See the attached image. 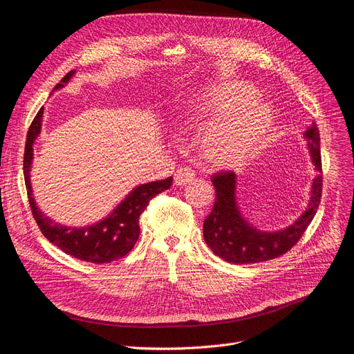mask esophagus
Instances as JSON below:
<instances>
[{
	"label": "esophagus",
	"instance_id": "34e87169",
	"mask_svg": "<svg viewBox=\"0 0 354 354\" xmlns=\"http://www.w3.org/2000/svg\"><path fill=\"white\" fill-rule=\"evenodd\" d=\"M194 177H196L194 169H192L190 167H181L177 169V173L174 176V183L177 186H186L194 180Z\"/></svg>",
	"mask_w": 354,
	"mask_h": 354
}]
</instances>
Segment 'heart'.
Here are the masks:
<instances>
[{"instance_id": "1", "label": "heart", "mask_w": 354, "mask_h": 354, "mask_svg": "<svg viewBox=\"0 0 354 354\" xmlns=\"http://www.w3.org/2000/svg\"><path fill=\"white\" fill-rule=\"evenodd\" d=\"M254 90L247 84L222 82L207 93L206 104L190 103L183 122L189 123L196 107H215L225 115L212 120L202 138L203 158L216 167H231L256 153L273 124L272 109L259 100L249 102Z\"/></svg>"}]
</instances>
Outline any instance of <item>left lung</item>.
I'll use <instances>...</instances> for the list:
<instances>
[{
	"mask_svg": "<svg viewBox=\"0 0 354 354\" xmlns=\"http://www.w3.org/2000/svg\"><path fill=\"white\" fill-rule=\"evenodd\" d=\"M305 138L313 162L321 174L314 180L313 196L305 214L283 231L261 232L250 226L236 207L235 174L232 171H222L212 176L216 197L214 209L203 222V236L215 256L234 264L260 263L283 256L298 244L317 214L322 194L319 131L315 122L305 132Z\"/></svg>",
	"mask_w": 354,
	"mask_h": 354,
	"instance_id": "8db88e82",
	"label": "left lung"
}]
</instances>
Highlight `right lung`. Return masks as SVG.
<instances>
[{
	"label": "right lung",
	"instance_id": "obj_1",
	"mask_svg": "<svg viewBox=\"0 0 354 354\" xmlns=\"http://www.w3.org/2000/svg\"><path fill=\"white\" fill-rule=\"evenodd\" d=\"M73 75L74 71H69V73L61 80V82L56 84L55 88L58 90L64 87V84L68 82ZM41 116H44V107L37 111V115L35 116L30 124L29 132H27L23 160L27 197H29L33 218L39 225L41 234H44L53 245L66 252L68 256H73L82 261L104 264L124 257L126 254L135 247V243L138 241L140 231L139 216L142 215V212L147 209L152 197L171 187L173 177H168L160 181H152L148 183V185L136 187L115 210L111 212L110 216L94 225L84 226V228H68V226L55 223L46 215L41 214L39 207L36 206L35 199L32 197V187L29 178V171L33 158V142L36 136L40 133Z\"/></svg>",
	"mask_w": 354,
	"mask_h": 354
}]
</instances>
